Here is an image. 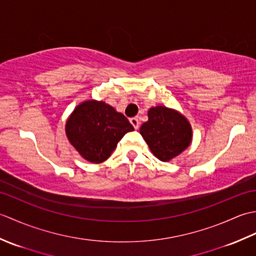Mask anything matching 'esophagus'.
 Instances as JSON below:
<instances>
[{"mask_svg":"<svg viewBox=\"0 0 256 256\" xmlns=\"http://www.w3.org/2000/svg\"><path fill=\"white\" fill-rule=\"evenodd\" d=\"M130 122H131V124L133 125L135 130H138L140 122H138V118H130Z\"/></svg>","mask_w":256,"mask_h":256,"instance_id":"34e87169","label":"esophagus"}]
</instances>
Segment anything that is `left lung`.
<instances>
[{
	"label": "left lung",
	"mask_w": 256,
	"mask_h": 256,
	"mask_svg": "<svg viewBox=\"0 0 256 256\" xmlns=\"http://www.w3.org/2000/svg\"><path fill=\"white\" fill-rule=\"evenodd\" d=\"M140 133L162 162L176 157L192 142V128L186 118L166 106L150 108L148 121L142 124Z\"/></svg>",
	"instance_id": "left-lung-1"
}]
</instances>
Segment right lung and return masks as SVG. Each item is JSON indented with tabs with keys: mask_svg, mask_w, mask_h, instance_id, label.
<instances>
[{
	"mask_svg": "<svg viewBox=\"0 0 256 256\" xmlns=\"http://www.w3.org/2000/svg\"><path fill=\"white\" fill-rule=\"evenodd\" d=\"M132 131L133 125L122 113L94 100L76 108L66 124L69 142L84 158L94 164L108 160L118 140Z\"/></svg>",
	"mask_w": 256,
	"mask_h": 256,
	"instance_id": "right-lung-1",
	"label": "right lung"
}]
</instances>
